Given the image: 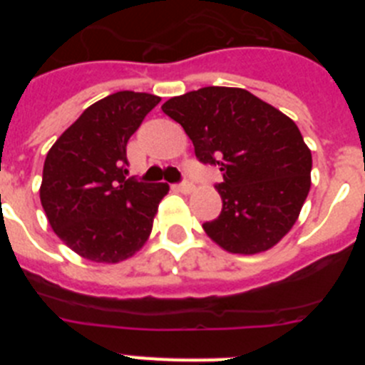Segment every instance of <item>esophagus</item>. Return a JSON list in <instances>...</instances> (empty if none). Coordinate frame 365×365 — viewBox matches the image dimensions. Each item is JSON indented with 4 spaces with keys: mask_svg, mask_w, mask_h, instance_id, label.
<instances>
[{
    "mask_svg": "<svg viewBox=\"0 0 365 365\" xmlns=\"http://www.w3.org/2000/svg\"><path fill=\"white\" fill-rule=\"evenodd\" d=\"M175 188H177V192H180V193H190L193 190V185L192 182H188V180H185V182L177 185Z\"/></svg>",
    "mask_w": 365,
    "mask_h": 365,
    "instance_id": "34e87169",
    "label": "esophagus"
}]
</instances>
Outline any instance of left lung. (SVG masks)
I'll return each mask as SVG.
<instances>
[{
  "label": "left lung",
  "mask_w": 365,
  "mask_h": 365,
  "mask_svg": "<svg viewBox=\"0 0 365 365\" xmlns=\"http://www.w3.org/2000/svg\"><path fill=\"white\" fill-rule=\"evenodd\" d=\"M163 111L182 125L195 157L222 172V210L202 225L208 237L245 256L279 243L311 190L312 155L294 120L240 87H202Z\"/></svg>",
  "instance_id": "8db88e82"
}]
</instances>
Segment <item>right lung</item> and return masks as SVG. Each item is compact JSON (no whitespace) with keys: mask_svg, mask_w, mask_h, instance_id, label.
<instances>
[{"mask_svg":"<svg viewBox=\"0 0 365 365\" xmlns=\"http://www.w3.org/2000/svg\"><path fill=\"white\" fill-rule=\"evenodd\" d=\"M160 98L118 91L71 124L45 157L40 201L54 234L96 263H118L144 247L166 182L128 177L125 146Z\"/></svg>","mask_w":365,"mask_h":365,"instance_id":"obj_1","label":"right lung"}]
</instances>
